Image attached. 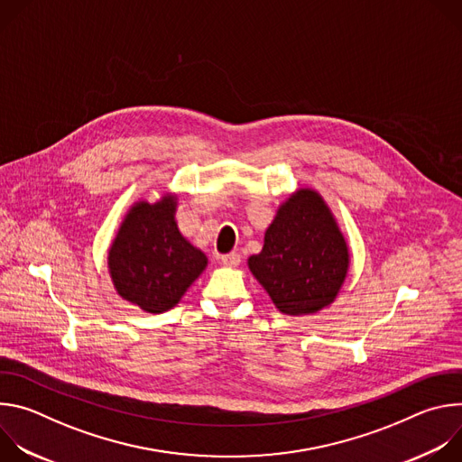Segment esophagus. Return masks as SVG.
Listing matches in <instances>:
<instances>
[{"instance_id": "34e87169", "label": "esophagus", "mask_w": 462, "mask_h": 462, "mask_svg": "<svg viewBox=\"0 0 462 462\" xmlns=\"http://www.w3.org/2000/svg\"><path fill=\"white\" fill-rule=\"evenodd\" d=\"M221 263L225 267H237L241 263V255L237 252H230V254H225L221 255Z\"/></svg>"}]
</instances>
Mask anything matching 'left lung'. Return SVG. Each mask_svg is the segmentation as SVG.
Wrapping results in <instances>:
<instances>
[{"label": "left lung", "instance_id": "left-lung-1", "mask_svg": "<svg viewBox=\"0 0 462 462\" xmlns=\"http://www.w3.org/2000/svg\"><path fill=\"white\" fill-rule=\"evenodd\" d=\"M248 269L285 314H312L335 301L349 246L318 191L298 189L280 207Z\"/></svg>", "mask_w": 462, "mask_h": 462}]
</instances>
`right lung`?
Instances as JSON below:
<instances>
[{
    "label": "right lung",
    "instance_id": "add662e5",
    "mask_svg": "<svg viewBox=\"0 0 462 462\" xmlns=\"http://www.w3.org/2000/svg\"><path fill=\"white\" fill-rule=\"evenodd\" d=\"M175 195L131 208L109 248V274L116 292L146 312L179 303L207 269V255L182 237L175 223Z\"/></svg>",
    "mask_w": 462,
    "mask_h": 462
}]
</instances>
